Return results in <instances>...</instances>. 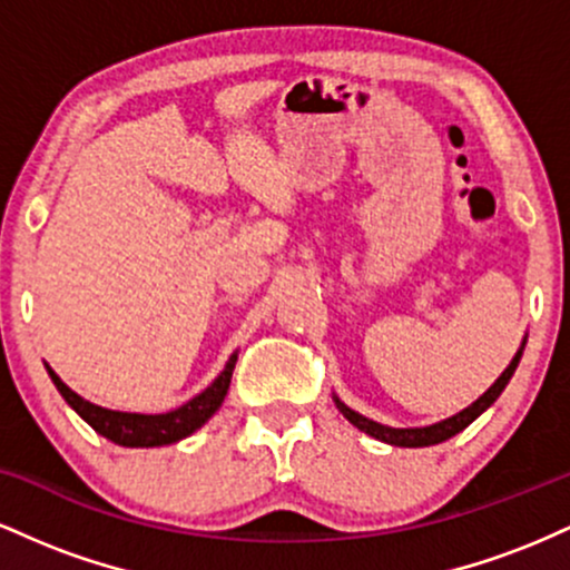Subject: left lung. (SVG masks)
I'll use <instances>...</instances> for the list:
<instances>
[{"label":"left lung","instance_id":"obj_1","mask_svg":"<svg viewBox=\"0 0 570 570\" xmlns=\"http://www.w3.org/2000/svg\"><path fill=\"white\" fill-rule=\"evenodd\" d=\"M522 348H525V340H522L520 351L514 353V358H512V362H509V367L501 372L499 381L490 385L485 394L476 399L474 404H469L466 410H461V412H458V415L448 417V421L434 423V426H423V429H391V426H383V423L370 421V417L358 415L356 410H351L348 404L340 402L337 396H335V404H337V410L343 412L345 417H348L353 426H356L358 431H364V434L375 436V440H381V442H385V444H394V448H429V444H440V442H444V440H450V436H455L458 431L466 429L469 423L476 421V417H480L482 412H485V410L490 407V404H493L495 399L501 396V391L507 389L509 381H512L517 364H520Z\"/></svg>","mask_w":570,"mask_h":570}]
</instances>
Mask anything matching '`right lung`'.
<instances>
[{
  "label": "right lung",
  "mask_w": 570,
  "mask_h": 570,
  "mask_svg": "<svg viewBox=\"0 0 570 570\" xmlns=\"http://www.w3.org/2000/svg\"><path fill=\"white\" fill-rule=\"evenodd\" d=\"M235 362H238V353H233V356L227 358L225 370L219 372L217 381L208 385L206 391H200L198 396L189 399L181 407L163 412V415H141V412L98 407V404L75 394V391H71L50 367L48 375L50 381L56 383V389L61 391V396L67 399L69 407L75 410L88 426H94L101 436H107V440H112L115 444H122V448H163V444L179 442L193 434V431H198L203 423L222 407L227 389H230Z\"/></svg>",
  "instance_id": "add662e5"
}]
</instances>
